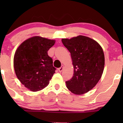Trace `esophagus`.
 <instances>
[{
	"instance_id": "1",
	"label": "esophagus",
	"mask_w": 123,
	"mask_h": 123,
	"mask_svg": "<svg viewBox=\"0 0 123 123\" xmlns=\"http://www.w3.org/2000/svg\"><path fill=\"white\" fill-rule=\"evenodd\" d=\"M63 69H64V65H62V67H60V68H59L58 69L59 72H62V71H63Z\"/></svg>"
}]
</instances>
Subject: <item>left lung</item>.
<instances>
[{
  "label": "left lung",
  "mask_w": 123,
  "mask_h": 123,
  "mask_svg": "<svg viewBox=\"0 0 123 123\" xmlns=\"http://www.w3.org/2000/svg\"><path fill=\"white\" fill-rule=\"evenodd\" d=\"M62 41L70 52L74 67L73 77L65 82L67 87L75 95L86 93L96 85L103 73V50L95 40L82 35L62 38Z\"/></svg>",
  "instance_id": "left-lung-1"
}]
</instances>
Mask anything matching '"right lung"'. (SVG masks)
I'll return each instance as SVG.
<instances>
[{"instance_id": "add662e5", "label": "right lung", "mask_w": 123, "mask_h": 123, "mask_svg": "<svg viewBox=\"0 0 123 123\" xmlns=\"http://www.w3.org/2000/svg\"><path fill=\"white\" fill-rule=\"evenodd\" d=\"M54 40L34 36L23 42L17 49L13 65L22 84L33 92L40 91L49 84L56 68L48 54Z\"/></svg>"}]
</instances>
